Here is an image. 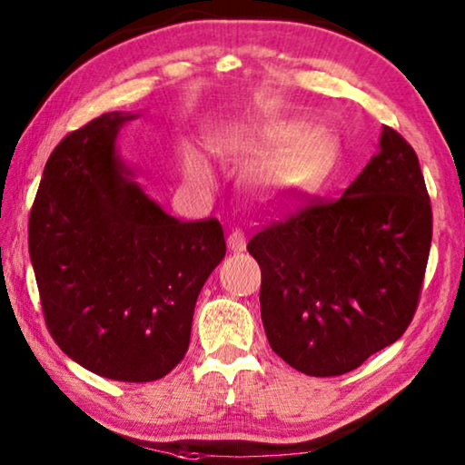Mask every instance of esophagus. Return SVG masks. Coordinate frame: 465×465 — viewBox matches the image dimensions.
<instances>
[{
  "label": "esophagus",
  "mask_w": 465,
  "mask_h": 465,
  "mask_svg": "<svg viewBox=\"0 0 465 465\" xmlns=\"http://www.w3.org/2000/svg\"><path fill=\"white\" fill-rule=\"evenodd\" d=\"M227 248H230L232 252H242L246 248V235L242 230H235L230 232V235H227Z\"/></svg>",
  "instance_id": "esophagus-1"
}]
</instances>
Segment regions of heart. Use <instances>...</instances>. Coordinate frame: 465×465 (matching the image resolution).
<instances>
[{"label":"heart","instance_id":"b5f03b06","mask_svg":"<svg viewBox=\"0 0 465 465\" xmlns=\"http://www.w3.org/2000/svg\"><path fill=\"white\" fill-rule=\"evenodd\" d=\"M283 142V131H267L262 135H252L248 140H223L221 142V148L225 152H235V150H275L280 148ZM315 137L311 135H301L296 140L290 142L286 148H282L275 154H269L259 161L254 166V182L259 185H277L292 175V173L299 169V166L307 161V158L313 154L315 150ZM185 173L192 182L196 183H209L211 182V169L206 164L204 156L200 154L198 150L188 148L185 152Z\"/></svg>","mask_w":465,"mask_h":465}]
</instances>
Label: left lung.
I'll return each instance as SVG.
<instances>
[{
    "mask_svg": "<svg viewBox=\"0 0 465 465\" xmlns=\"http://www.w3.org/2000/svg\"><path fill=\"white\" fill-rule=\"evenodd\" d=\"M430 242L418 154L384 127L380 152L341 198H311L248 242L272 349L307 376L357 370L411 323Z\"/></svg>",
    "mask_w": 465,
    "mask_h": 465,
    "instance_id": "left-lung-1",
    "label": "left lung"
}]
</instances>
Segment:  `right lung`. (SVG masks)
<instances>
[{"instance_id":"right-lung-1","label":"right lung","mask_w":465,"mask_h":465,"mask_svg":"<svg viewBox=\"0 0 465 465\" xmlns=\"http://www.w3.org/2000/svg\"><path fill=\"white\" fill-rule=\"evenodd\" d=\"M131 113H106L55 145L29 217L45 325L102 378L152 382L190 346L198 294L223 261L217 219L179 221L116 154Z\"/></svg>"}]
</instances>
